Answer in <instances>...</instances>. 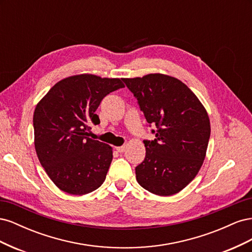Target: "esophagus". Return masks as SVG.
Returning <instances> with one entry per match:
<instances>
[{
	"label": "esophagus",
	"instance_id": "esophagus-1",
	"mask_svg": "<svg viewBox=\"0 0 252 252\" xmlns=\"http://www.w3.org/2000/svg\"><path fill=\"white\" fill-rule=\"evenodd\" d=\"M126 145H124V146H120V147H117V150L118 152H120V154H122V152H124L126 150Z\"/></svg>",
	"mask_w": 252,
	"mask_h": 252
}]
</instances>
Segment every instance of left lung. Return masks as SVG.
Masks as SVG:
<instances>
[{"mask_svg":"<svg viewBox=\"0 0 252 252\" xmlns=\"http://www.w3.org/2000/svg\"><path fill=\"white\" fill-rule=\"evenodd\" d=\"M138 100L154 141L145 140L146 156L135 167L136 181L149 192L167 196L184 189L201 169L210 138L208 113L184 83L150 73L123 79Z\"/></svg>","mask_w":252,"mask_h":252,"instance_id":"1","label":"left lung"}]
</instances>
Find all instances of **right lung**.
<instances>
[{"label":"right lung","instance_id":"obj_1","mask_svg":"<svg viewBox=\"0 0 252 252\" xmlns=\"http://www.w3.org/2000/svg\"><path fill=\"white\" fill-rule=\"evenodd\" d=\"M125 87L122 79L77 74L61 80L36 104L34 147L41 165L62 191L74 195L100 187L112 161V147L88 138L103 98Z\"/></svg>","mask_w":252,"mask_h":252}]
</instances>
